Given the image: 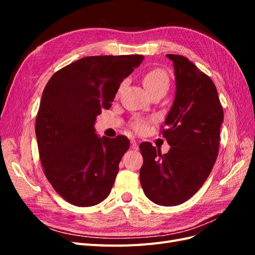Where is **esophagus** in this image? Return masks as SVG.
<instances>
[{
	"instance_id": "1",
	"label": "esophagus",
	"mask_w": 255,
	"mask_h": 255,
	"mask_svg": "<svg viewBox=\"0 0 255 255\" xmlns=\"http://www.w3.org/2000/svg\"><path fill=\"white\" fill-rule=\"evenodd\" d=\"M130 145H132V148L134 150H138V148H139V145H138V142L136 140H134V139L130 140Z\"/></svg>"
}]
</instances>
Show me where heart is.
Instances as JSON below:
<instances>
[{
    "label": "heart",
    "instance_id": "1",
    "mask_svg": "<svg viewBox=\"0 0 255 255\" xmlns=\"http://www.w3.org/2000/svg\"><path fill=\"white\" fill-rule=\"evenodd\" d=\"M143 85L145 89L148 90L149 94H153L157 90H165L167 91L169 87V78L168 74L161 70V69H153L149 72H146L143 76ZM122 87V85L120 88ZM146 127V122L142 119H137L133 122V128L138 130V132H141Z\"/></svg>",
    "mask_w": 255,
    "mask_h": 255
}]
</instances>
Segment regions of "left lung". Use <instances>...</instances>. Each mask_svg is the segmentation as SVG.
Returning <instances> with one entry per match:
<instances>
[{"mask_svg":"<svg viewBox=\"0 0 255 255\" xmlns=\"http://www.w3.org/2000/svg\"><path fill=\"white\" fill-rule=\"evenodd\" d=\"M166 56L175 76V96L163 130L170 150L161 154L150 142L140 143V183L152 202L175 206L194 196L210 175L218 155L223 111L206 74L186 57Z\"/></svg>","mask_w":255,"mask_h":255,"instance_id":"8db88e82","label":"left lung"}]
</instances>
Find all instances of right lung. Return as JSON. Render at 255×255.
I'll return each mask as SVG.
<instances>
[{"label": "right lung", "instance_id": "1", "mask_svg": "<svg viewBox=\"0 0 255 255\" xmlns=\"http://www.w3.org/2000/svg\"><path fill=\"white\" fill-rule=\"evenodd\" d=\"M143 58L84 57L54 73L45 86L36 117L38 150L45 176L69 203L97 205L111 194L129 141L100 137L95 123Z\"/></svg>", "mask_w": 255, "mask_h": 255}]
</instances>
